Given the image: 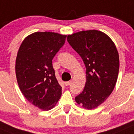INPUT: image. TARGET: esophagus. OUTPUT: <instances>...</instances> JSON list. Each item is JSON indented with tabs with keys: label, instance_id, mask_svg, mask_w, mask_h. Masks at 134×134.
<instances>
[{
	"label": "esophagus",
	"instance_id": "34e87169",
	"mask_svg": "<svg viewBox=\"0 0 134 134\" xmlns=\"http://www.w3.org/2000/svg\"><path fill=\"white\" fill-rule=\"evenodd\" d=\"M71 83V81H67L65 83V85L66 86H68V85H69Z\"/></svg>",
	"mask_w": 134,
	"mask_h": 134
}]
</instances>
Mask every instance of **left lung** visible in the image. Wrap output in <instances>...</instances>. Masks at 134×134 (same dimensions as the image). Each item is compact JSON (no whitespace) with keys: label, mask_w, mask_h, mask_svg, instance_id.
Here are the masks:
<instances>
[{"label":"left lung","mask_w":134,"mask_h":134,"mask_svg":"<svg viewBox=\"0 0 134 134\" xmlns=\"http://www.w3.org/2000/svg\"><path fill=\"white\" fill-rule=\"evenodd\" d=\"M67 41L83 61L86 83L75 101L87 109L104 102L115 87L120 59L115 44L97 30L83 31L67 36Z\"/></svg>","instance_id":"obj_1"}]
</instances>
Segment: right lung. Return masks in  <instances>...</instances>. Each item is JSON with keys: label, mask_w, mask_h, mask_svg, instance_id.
<instances>
[{"label": "right lung", "mask_w": 134, "mask_h": 134, "mask_svg": "<svg viewBox=\"0 0 134 134\" xmlns=\"http://www.w3.org/2000/svg\"><path fill=\"white\" fill-rule=\"evenodd\" d=\"M67 36L52 32H36L24 39L15 65L20 91L30 103L49 110L61 96L62 87L55 77L52 60L63 46Z\"/></svg>", "instance_id": "1"}]
</instances>
